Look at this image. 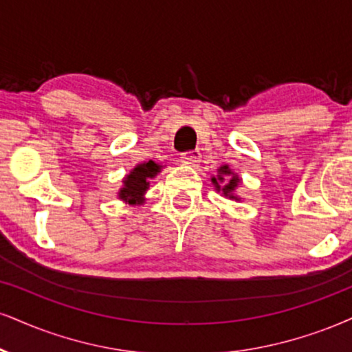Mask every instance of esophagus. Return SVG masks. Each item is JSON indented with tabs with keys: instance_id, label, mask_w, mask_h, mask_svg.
Instances as JSON below:
<instances>
[{
	"instance_id": "esophagus-1",
	"label": "esophagus",
	"mask_w": 352,
	"mask_h": 352,
	"mask_svg": "<svg viewBox=\"0 0 352 352\" xmlns=\"http://www.w3.org/2000/svg\"><path fill=\"white\" fill-rule=\"evenodd\" d=\"M199 162H201V153L197 150L186 151V153L181 155V163L189 164V166H196Z\"/></svg>"
}]
</instances>
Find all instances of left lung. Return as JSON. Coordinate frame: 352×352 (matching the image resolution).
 I'll use <instances>...</instances> for the list:
<instances>
[{
    "label": "left lung",
    "mask_w": 352,
    "mask_h": 352,
    "mask_svg": "<svg viewBox=\"0 0 352 352\" xmlns=\"http://www.w3.org/2000/svg\"><path fill=\"white\" fill-rule=\"evenodd\" d=\"M222 175H232V171H230L228 169V166H222L220 168V176H219V179H215V177H212V183H214L215 186H217V189L220 190V186H219V181L220 183H222L223 181V176ZM238 183H240V179H238V177H235L233 176L232 179H230V183H227L222 188V190H223V194L225 196H228V197H235V196H232V192L233 190H235V188L238 186Z\"/></svg>",
    "instance_id": "8db88e82"
}]
</instances>
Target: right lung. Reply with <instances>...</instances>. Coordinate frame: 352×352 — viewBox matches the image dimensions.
Masks as SVG:
<instances>
[{"label":"right lung","mask_w":352,"mask_h":352,"mask_svg":"<svg viewBox=\"0 0 352 352\" xmlns=\"http://www.w3.org/2000/svg\"><path fill=\"white\" fill-rule=\"evenodd\" d=\"M160 169H162V166L151 162V160L146 163L138 164L124 179V188L120 189L119 197L124 199V201H129V204H132V206H140L143 202V192L150 186L148 179L156 176Z\"/></svg>","instance_id":"obj_1"}]
</instances>
